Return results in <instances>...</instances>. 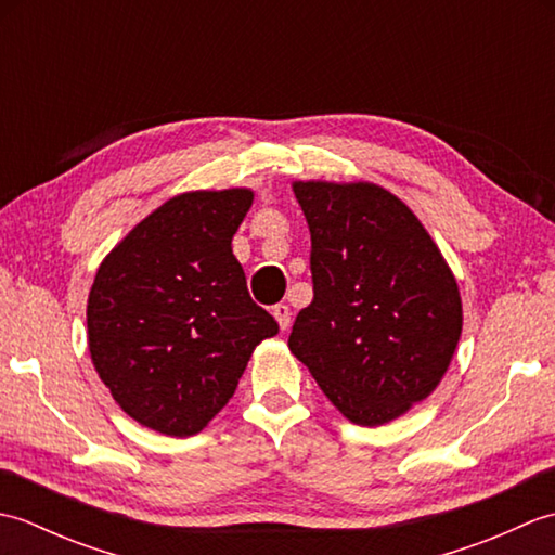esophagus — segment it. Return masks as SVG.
I'll use <instances>...</instances> for the list:
<instances>
[{
    "label": "esophagus",
    "mask_w": 555,
    "mask_h": 555,
    "mask_svg": "<svg viewBox=\"0 0 555 555\" xmlns=\"http://www.w3.org/2000/svg\"><path fill=\"white\" fill-rule=\"evenodd\" d=\"M274 317H276V322H279V326L286 328L291 326V308L288 305H284V302H279V305H274Z\"/></svg>",
    "instance_id": "1"
}]
</instances>
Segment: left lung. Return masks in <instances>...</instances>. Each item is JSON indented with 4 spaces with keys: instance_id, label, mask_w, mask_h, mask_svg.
Instances as JSON below:
<instances>
[{
    "instance_id": "8db88e82",
    "label": "left lung",
    "mask_w": 555,
    "mask_h": 555,
    "mask_svg": "<svg viewBox=\"0 0 555 555\" xmlns=\"http://www.w3.org/2000/svg\"><path fill=\"white\" fill-rule=\"evenodd\" d=\"M308 219L314 298L288 348L324 396L379 427L427 398L463 332L453 271L427 229L374 183H293Z\"/></svg>"
}]
</instances>
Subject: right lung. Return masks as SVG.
I'll use <instances>...</instances> for the list:
<instances>
[{"label":"right lung","instance_id":"add662e5","mask_svg":"<svg viewBox=\"0 0 555 555\" xmlns=\"http://www.w3.org/2000/svg\"><path fill=\"white\" fill-rule=\"evenodd\" d=\"M253 191L167 199L104 257L88 298V348L126 415L193 436L229 403L279 324L253 302L231 250Z\"/></svg>","mask_w":555,"mask_h":555}]
</instances>
